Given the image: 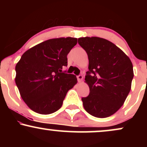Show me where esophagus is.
Returning a JSON list of instances; mask_svg holds the SVG:
<instances>
[{
  "label": "esophagus",
  "mask_w": 147,
  "mask_h": 147,
  "mask_svg": "<svg viewBox=\"0 0 147 147\" xmlns=\"http://www.w3.org/2000/svg\"><path fill=\"white\" fill-rule=\"evenodd\" d=\"M77 80H78L79 82H81L82 80H83V76L82 75H79L78 76H77Z\"/></svg>",
  "instance_id": "esophagus-1"
}]
</instances>
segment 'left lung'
Masks as SVG:
<instances>
[{
	"instance_id": "8db88e82",
	"label": "left lung",
	"mask_w": 147,
	"mask_h": 147,
	"mask_svg": "<svg viewBox=\"0 0 147 147\" xmlns=\"http://www.w3.org/2000/svg\"><path fill=\"white\" fill-rule=\"evenodd\" d=\"M78 43L89 60L85 81L90 93L82 98L84 109L94 117H109L120 109L131 90L133 64L122 50L104 38L82 37Z\"/></svg>"
}]
</instances>
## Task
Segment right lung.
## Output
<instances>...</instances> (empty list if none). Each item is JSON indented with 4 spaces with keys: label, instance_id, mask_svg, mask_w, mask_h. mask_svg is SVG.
Wrapping results in <instances>:
<instances>
[{
    "label": "right lung",
    "instance_id": "1",
    "mask_svg": "<svg viewBox=\"0 0 147 147\" xmlns=\"http://www.w3.org/2000/svg\"><path fill=\"white\" fill-rule=\"evenodd\" d=\"M77 38H52L27 50L16 65L15 82L22 99L39 114L56 112L68 91L77 84L75 75L63 72L67 55Z\"/></svg>",
    "mask_w": 147,
    "mask_h": 147
}]
</instances>
